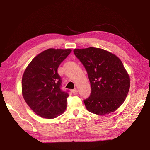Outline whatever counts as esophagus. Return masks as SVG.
<instances>
[{
  "instance_id": "34e87169",
  "label": "esophagus",
  "mask_w": 150,
  "mask_h": 150,
  "mask_svg": "<svg viewBox=\"0 0 150 150\" xmlns=\"http://www.w3.org/2000/svg\"><path fill=\"white\" fill-rule=\"evenodd\" d=\"M72 93H73V95H77V94L78 93V91H77V89H73V90H72Z\"/></svg>"
}]
</instances>
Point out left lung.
Returning <instances> with one entry per match:
<instances>
[{
    "mask_svg": "<svg viewBox=\"0 0 150 150\" xmlns=\"http://www.w3.org/2000/svg\"><path fill=\"white\" fill-rule=\"evenodd\" d=\"M83 63L91 83V93L84 103L91 112L105 115L122 105L130 86V77L116 55L100 48L74 49Z\"/></svg>",
    "mask_w": 150,
    "mask_h": 150,
    "instance_id": "1",
    "label": "left lung"
}]
</instances>
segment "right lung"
Instances as JSON below:
<instances>
[{
  "label": "right lung",
  "instance_id": "1",
  "mask_svg": "<svg viewBox=\"0 0 150 150\" xmlns=\"http://www.w3.org/2000/svg\"><path fill=\"white\" fill-rule=\"evenodd\" d=\"M71 52V49L50 48L36 55L24 71L22 96L29 107L42 118H56L67 107L69 95L60 88L57 68Z\"/></svg>",
  "mask_w": 150,
  "mask_h": 150
}]
</instances>
